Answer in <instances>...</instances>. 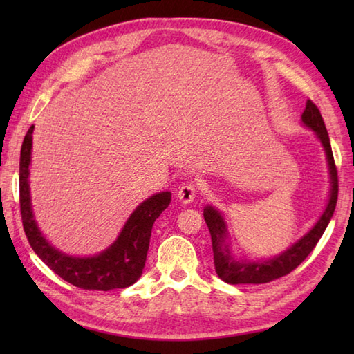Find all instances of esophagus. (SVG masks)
I'll use <instances>...</instances> for the list:
<instances>
[{
    "label": "esophagus",
    "mask_w": 354,
    "mask_h": 354,
    "mask_svg": "<svg viewBox=\"0 0 354 354\" xmlns=\"http://www.w3.org/2000/svg\"><path fill=\"white\" fill-rule=\"evenodd\" d=\"M194 196H196V189H194L193 184H184L179 187L178 190V199L179 202H183V204H192Z\"/></svg>",
    "instance_id": "34e87169"
}]
</instances>
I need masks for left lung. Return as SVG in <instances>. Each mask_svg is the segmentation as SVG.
I'll return each mask as SVG.
<instances>
[{"mask_svg":"<svg viewBox=\"0 0 354 354\" xmlns=\"http://www.w3.org/2000/svg\"><path fill=\"white\" fill-rule=\"evenodd\" d=\"M301 122L306 127L315 132L317 138L324 147L328 176H330V192L324 212L319 216V219L315 222L313 227L306 234L298 239L295 243L274 255L269 259L259 260H246L237 259L234 252L231 251L228 225L225 222L222 212H219L213 205L204 207V219L212 234L213 242V255H214V268L221 280L228 284H263L269 283L277 278L288 275L292 272L299 263L309 255L313 248L317 246L318 240L324 234L330 219L333 217L336 201H337V171L330 146V138L326 129L324 120L321 117V112L312 100H307L306 109L301 115Z\"/></svg>","mask_w":354,"mask_h":354,"instance_id":"1","label":"left lung"}]
</instances>
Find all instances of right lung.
Segmentation results:
<instances>
[{"label": "right lung", "instance_id": "right-lung-1", "mask_svg": "<svg viewBox=\"0 0 354 354\" xmlns=\"http://www.w3.org/2000/svg\"><path fill=\"white\" fill-rule=\"evenodd\" d=\"M33 129L35 126H30L26 133L19 158L21 216L32 250L53 272L76 288L86 290H111L123 289L133 284L145 269L153 223L169 207L171 193L160 192L142 201L127 217L120 234L106 250L89 257L65 254L48 242L35 219L28 179Z\"/></svg>", "mask_w": 354, "mask_h": 354}]
</instances>
